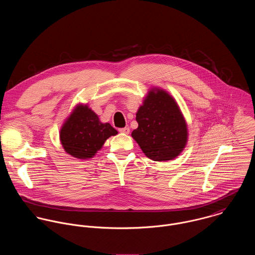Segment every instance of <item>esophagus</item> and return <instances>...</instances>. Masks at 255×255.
Masks as SVG:
<instances>
[{
    "label": "esophagus",
    "instance_id": "obj_1",
    "mask_svg": "<svg viewBox=\"0 0 255 255\" xmlns=\"http://www.w3.org/2000/svg\"><path fill=\"white\" fill-rule=\"evenodd\" d=\"M120 132L125 133V134H128L129 133V128H120L119 129Z\"/></svg>",
    "mask_w": 255,
    "mask_h": 255
}]
</instances>
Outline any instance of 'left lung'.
Listing matches in <instances>:
<instances>
[{
	"mask_svg": "<svg viewBox=\"0 0 255 255\" xmlns=\"http://www.w3.org/2000/svg\"><path fill=\"white\" fill-rule=\"evenodd\" d=\"M138 128L131 132L146 157L166 162L176 159L188 140L185 118L176 99L165 89L152 87L136 112Z\"/></svg>",
	"mask_w": 255,
	"mask_h": 255,
	"instance_id": "obj_1",
	"label": "left lung"
}]
</instances>
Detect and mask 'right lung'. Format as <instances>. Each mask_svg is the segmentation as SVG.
I'll return each mask as SVG.
<instances>
[{
  "label": "right lung",
  "mask_w": 255,
  "mask_h": 255,
  "mask_svg": "<svg viewBox=\"0 0 255 255\" xmlns=\"http://www.w3.org/2000/svg\"><path fill=\"white\" fill-rule=\"evenodd\" d=\"M118 131L109 123H102L87 104L78 103L60 129V141L66 153L80 160L93 158L105 141Z\"/></svg>",
  "instance_id": "add662e5"
}]
</instances>
